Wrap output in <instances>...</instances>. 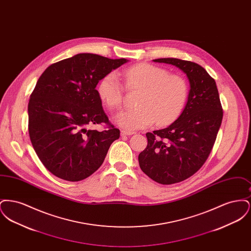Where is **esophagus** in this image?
Segmentation results:
<instances>
[{
	"instance_id": "34e87169",
	"label": "esophagus",
	"mask_w": 251,
	"mask_h": 251,
	"mask_svg": "<svg viewBox=\"0 0 251 251\" xmlns=\"http://www.w3.org/2000/svg\"><path fill=\"white\" fill-rule=\"evenodd\" d=\"M133 133L134 131H121V135H131Z\"/></svg>"
}]
</instances>
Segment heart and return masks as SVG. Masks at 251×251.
<instances>
[{
	"instance_id": "1",
	"label": "heart",
	"mask_w": 251,
	"mask_h": 251,
	"mask_svg": "<svg viewBox=\"0 0 251 251\" xmlns=\"http://www.w3.org/2000/svg\"><path fill=\"white\" fill-rule=\"evenodd\" d=\"M129 90H140L138 106L121 111L116 122L125 130L133 131L151 126L166 125L176 120L185 104L188 86L177 74L151 64H138L120 73ZM123 85L116 72L106 74L99 83L98 93L109 109L120 107L123 100Z\"/></svg>"
}]
</instances>
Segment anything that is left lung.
Listing matches in <instances>:
<instances>
[{
    "mask_svg": "<svg viewBox=\"0 0 251 251\" xmlns=\"http://www.w3.org/2000/svg\"><path fill=\"white\" fill-rule=\"evenodd\" d=\"M184 72L190 83L185 107L167 128L147 132L148 146L138 156L144 173L161 184L188 179L206 162L220 128L223 110L215 81L197 63L159 58Z\"/></svg>",
    "mask_w": 251,
    "mask_h": 251,
    "instance_id": "obj_1",
    "label": "left lung"
}]
</instances>
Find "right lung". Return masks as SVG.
Returning a JSON list of instances; mask_svg holds the SVG:
<instances>
[{"label":"right lung","instance_id":"right-lung-1","mask_svg":"<svg viewBox=\"0 0 251 251\" xmlns=\"http://www.w3.org/2000/svg\"><path fill=\"white\" fill-rule=\"evenodd\" d=\"M93 53H79L48 67L28 104V131L41 163L60 179L79 181L100 167L120 131L108 120L96 86L127 63ZM105 123V131L88 130Z\"/></svg>","mask_w":251,"mask_h":251}]
</instances>
